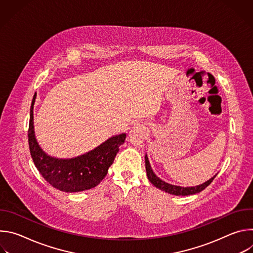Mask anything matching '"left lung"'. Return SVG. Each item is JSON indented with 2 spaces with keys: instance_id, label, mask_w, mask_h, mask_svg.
Returning <instances> with one entry per match:
<instances>
[{
  "instance_id": "8db88e82",
  "label": "left lung",
  "mask_w": 253,
  "mask_h": 253,
  "mask_svg": "<svg viewBox=\"0 0 253 253\" xmlns=\"http://www.w3.org/2000/svg\"><path fill=\"white\" fill-rule=\"evenodd\" d=\"M145 165H146V172H147V176H148V179L150 180V182L156 186L157 188L167 192V193H170V194H173V195H182V196H185V195H190V194H196V193H199L201 192L203 189H205L209 184H211V182L213 181V179L215 178L212 177L211 179H209L208 181H206L205 183L201 184V185H198V186H195V187H180V186H175V185H171V184H168L164 181H162V180L160 178H158L151 166H150V163H149V160H148V157L145 156Z\"/></svg>"
}]
</instances>
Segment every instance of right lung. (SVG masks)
<instances>
[{"instance_id":"obj_1","label":"right lung","mask_w":253,"mask_h":253,"mask_svg":"<svg viewBox=\"0 0 253 253\" xmlns=\"http://www.w3.org/2000/svg\"><path fill=\"white\" fill-rule=\"evenodd\" d=\"M33 97L28 130L29 148L35 166L53 187L64 192H79L97 186L109 168L125 141L126 134L111 137L94 150L72 159H56L46 155L39 147L34 135Z\"/></svg>"}]
</instances>
